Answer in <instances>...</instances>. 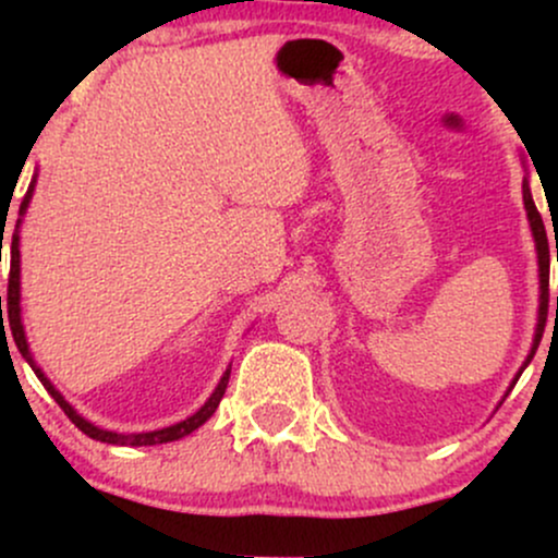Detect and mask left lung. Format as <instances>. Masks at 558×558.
Returning <instances> with one entry per match:
<instances>
[{"label":"left lung","instance_id":"obj_1","mask_svg":"<svg viewBox=\"0 0 558 558\" xmlns=\"http://www.w3.org/2000/svg\"><path fill=\"white\" fill-rule=\"evenodd\" d=\"M522 198H524V209H527V220L530 228H533V239H535V248H537V272H541V310H537V328H535V341L533 349H530L527 360H524L522 369L517 373L514 380H520V375L524 373L530 362H533L537 343L543 338V328H546V315H548V270H550V252H548V235H546V226H543V217L537 213L533 194H530V185L527 181L522 183ZM556 262H558V243H556ZM556 315H558V296H556ZM514 386V383H511Z\"/></svg>","mask_w":558,"mask_h":558}]
</instances>
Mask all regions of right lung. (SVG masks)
I'll use <instances>...</instances> for the list:
<instances>
[{"instance_id":"1","label":"right lung","mask_w":558,"mask_h":558,"mask_svg":"<svg viewBox=\"0 0 558 558\" xmlns=\"http://www.w3.org/2000/svg\"><path fill=\"white\" fill-rule=\"evenodd\" d=\"M36 183V181H34ZM34 183H31V189H28V194L23 196V204H21V217L25 215V207H28V202H31V196H34ZM17 230H21V220H17V226H15V233H12V246H10V280H8V301H4V310H8V323H10V330H12V338H15V345H17V351H21V354L25 356V362L31 364V367H34V373H36V377L38 380L44 383V388L49 390V396H52V399L60 403V409L62 412L68 414V420L73 422L75 427H78L81 433H86L88 438H94V440H101V444H112V446H157V444H170V440H178V438H183V435H189V433H194L196 427H202L204 422H207L209 417H213L215 414V409L220 407V399H222V393H226V388H228V377H230V369H226V375L220 377V383H217V388H215V393L209 396L207 399V403H204L202 409H198L196 414H191L189 420H183V422H178V425H170V427H162V430H151V433H112V430H101V427H96V425H92V422L88 420H83L78 412H75L73 407H70V403L65 401V396L60 393V390H57L52 383L47 380V377H44V373L41 369L36 367L34 364V356H31V351H28V341H25V330H23V323H21V235H17ZM0 317H2V296H0ZM4 323V319H2Z\"/></svg>"}]
</instances>
